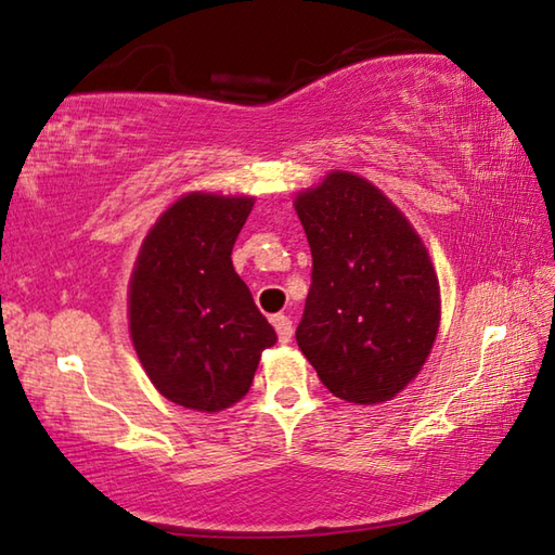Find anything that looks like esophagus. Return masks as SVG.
Returning a JSON list of instances; mask_svg holds the SVG:
<instances>
[{"label": "esophagus", "mask_w": 555, "mask_h": 555, "mask_svg": "<svg viewBox=\"0 0 555 555\" xmlns=\"http://www.w3.org/2000/svg\"><path fill=\"white\" fill-rule=\"evenodd\" d=\"M271 322H274L281 345H288L291 337H294V325H291V320L286 315H274Z\"/></svg>", "instance_id": "34e87169"}]
</instances>
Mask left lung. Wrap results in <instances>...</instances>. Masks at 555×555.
<instances>
[{
	"label": "left lung",
	"instance_id": "obj_1",
	"mask_svg": "<svg viewBox=\"0 0 555 555\" xmlns=\"http://www.w3.org/2000/svg\"><path fill=\"white\" fill-rule=\"evenodd\" d=\"M294 206L312 255L300 351L332 396L359 405L396 398L439 330L427 247L380 189L351 172H330Z\"/></svg>",
	"mask_w": 555,
	"mask_h": 555
}]
</instances>
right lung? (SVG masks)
I'll list each match as a JSON object with an SVG mask.
<instances>
[{"instance_id":"obj_1","label":"right lung","mask_w":555,"mask_h":555,"mask_svg":"<svg viewBox=\"0 0 555 555\" xmlns=\"http://www.w3.org/2000/svg\"><path fill=\"white\" fill-rule=\"evenodd\" d=\"M255 198L194 194L150 230L128 286L130 339L167 400L220 412L247 396L276 332L233 269V245Z\"/></svg>"}]
</instances>
